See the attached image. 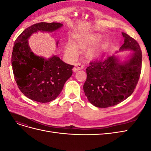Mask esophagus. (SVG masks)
Segmentation results:
<instances>
[{
    "instance_id": "34e87169",
    "label": "esophagus",
    "mask_w": 151,
    "mask_h": 151,
    "mask_svg": "<svg viewBox=\"0 0 151 151\" xmlns=\"http://www.w3.org/2000/svg\"><path fill=\"white\" fill-rule=\"evenodd\" d=\"M84 67V64H83V63H77L74 68H73V70H74V72H77V70H81V69H83Z\"/></svg>"
}]
</instances>
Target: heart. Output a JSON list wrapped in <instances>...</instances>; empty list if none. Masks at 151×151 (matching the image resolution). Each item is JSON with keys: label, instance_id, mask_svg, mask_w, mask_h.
<instances>
[{"label": "heart", "instance_id": "b5f03b06", "mask_svg": "<svg viewBox=\"0 0 151 151\" xmlns=\"http://www.w3.org/2000/svg\"><path fill=\"white\" fill-rule=\"evenodd\" d=\"M66 51L68 53H75L77 52V49L75 45L72 43H68L66 46Z\"/></svg>", "mask_w": 151, "mask_h": 151}]
</instances>
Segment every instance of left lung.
Listing matches in <instances>:
<instances>
[{"instance_id":"left-lung-1","label":"left lung","mask_w":151,"mask_h":151,"mask_svg":"<svg viewBox=\"0 0 151 151\" xmlns=\"http://www.w3.org/2000/svg\"><path fill=\"white\" fill-rule=\"evenodd\" d=\"M124 43L119 51L132 50L125 61L115 55L104 60L90 62L86 68L87 79L83 86L88 101L98 108L115 106L133 93L139 79L142 67V52L139 43L122 33Z\"/></svg>"}]
</instances>
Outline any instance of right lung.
<instances>
[{"instance_id": "add662e5", "label": "right lung", "mask_w": 151, "mask_h": 151, "mask_svg": "<svg viewBox=\"0 0 151 151\" xmlns=\"http://www.w3.org/2000/svg\"><path fill=\"white\" fill-rule=\"evenodd\" d=\"M62 26L58 22L35 24L22 31L14 45L11 60L15 81L22 94L33 101L48 103L55 99L72 76L74 65L57 55L49 58L36 55L28 40L38 31L53 32Z\"/></svg>"}]
</instances>
